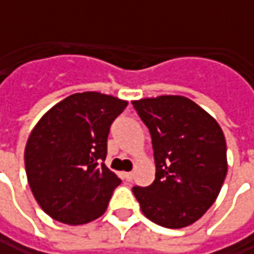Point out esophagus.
I'll list each match as a JSON object with an SVG mask.
<instances>
[{"label":"esophagus","mask_w":254,"mask_h":254,"mask_svg":"<svg viewBox=\"0 0 254 254\" xmlns=\"http://www.w3.org/2000/svg\"><path fill=\"white\" fill-rule=\"evenodd\" d=\"M122 178H124L127 182H130V181L133 179V173H132V172H124V173H122Z\"/></svg>","instance_id":"obj_1"}]
</instances>
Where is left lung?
<instances>
[{
    "label": "left lung",
    "instance_id": "8db88e82",
    "mask_svg": "<svg viewBox=\"0 0 254 254\" xmlns=\"http://www.w3.org/2000/svg\"><path fill=\"white\" fill-rule=\"evenodd\" d=\"M132 104L150 132L156 165L153 183L133 186V194L153 223L189 226L213 204L225 182V135L212 116L185 96L163 95Z\"/></svg>",
    "mask_w": 254,
    "mask_h": 254
}]
</instances>
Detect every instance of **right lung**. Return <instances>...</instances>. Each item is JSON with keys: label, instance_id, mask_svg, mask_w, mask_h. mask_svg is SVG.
<instances>
[{"label": "right lung", "instance_id": "obj_1", "mask_svg": "<svg viewBox=\"0 0 254 254\" xmlns=\"http://www.w3.org/2000/svg\"><path fill=\"white\" fill-rule=\"evenodd\" d=\"M127 102L82 92L52 106L25 146L29 188L54 220L83 225L105 213L121 179L104 163L112 122Z\"/></svg>", "mask_w": 254, "mask_h": 254}]
</instances>
